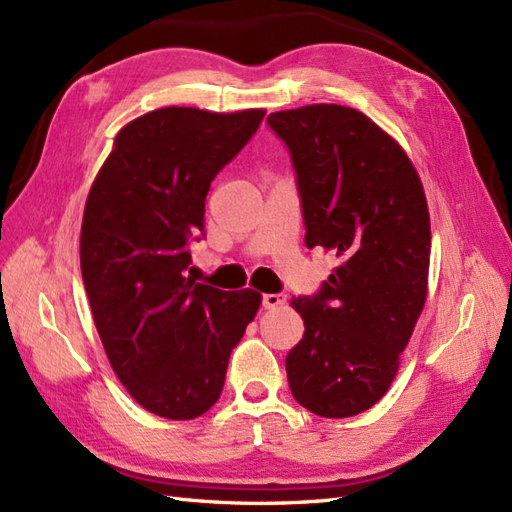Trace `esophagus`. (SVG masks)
Here are the masks:
<instances>
[{"label":"esophagus","instance_id":"obj_1","mask_svg":"<svg viewBox=\"0 0 512 512\" xmlns=\"http://www.w3.org/2000/svg\"><path fill=\"white\" fill-rule=\"evenodd\" d=\"M285 294H264V307L266 309H277L285 305Z\"/></svg>","mask_w":512,"mask_h":512}]
</instances>
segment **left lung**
Instances as JSON below:
<instances>
[{
  "instance_id": "1",
  "label": "left lung",
  "mask_w": 512,
  "mask_h": 512,
  "mask_svg": "<svg viewBox=\"0 0 512 512\" xmlns=\"http://www.w3.org/2000/svg\"><path fill=\"white\" fill-rule=\"evenodd\" d=\"M268 123L292 153L307 248L339 261L318 296L292 298L305 335L287 352V381L307 411L352 417L385 396L424 311V186L402 144L355 108L313 103Z\"/></svg>"
}]
</instances>
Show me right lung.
<instances>
[{
    "instance_id": "1",
    "label": "right lung",
    "mask_w": 512,
    "mask_h": 512,
    "mask_svg": "<svg viewBox=\"0 0 512 512\" xmlns=\"http://www.w3.org/2000/svg\"><path fill=\"white\" fill-rule=\"evenodd\" d=\"M264 116L179 106L142 114L119 129L90 186L80 235L90 311L114 374L149 413L194 419L212 409L231 350L257 316L259 292H222L186 279V268L209 183Z\"/></svg>"
}]
</instances>
